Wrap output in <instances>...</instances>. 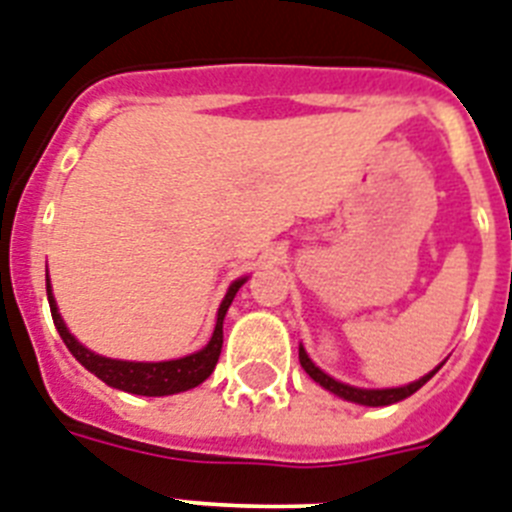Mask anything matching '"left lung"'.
<instances>
[{"instance_id": "obj_1", "label": "left lung", "mask_w": 512, "mask_h": 512, "mask_svg": "<svg viewBox=\"0 0 512 512\" xmlns=\"http://www.w3.org/2000/svg\"><path fill=\"white\" fill-rule=\"evenodd\" d=\"M298 358H301V366L306 369V374L314 382H319L324 387V390L329 392H335V395H340V398L350 400V403H361V405H392V403H398V400L408 398V395H413L416 390H421L429 379L434 377L439 371L437 369L432 371V374H426V377H421L418 382L408 384V387H395V390H358V387H350V384H342V382H335L332 377H327L319 366H314L311 363V358L306 356V350L298 348Z\"/></svg>"}]
</instances>
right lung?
Returning <instances> with one entry per match:
<instances>
[{"mask_svg":"<svg viewBox=\"0 0 512 512\" xmlns=\"http://www.w3.org/2000/svg\"><path fill=\"white\" fill-rule=\"evenodd\" d=\"M246 280L232 282L230 290H227L225 301L219 306L217 314V327H214V335H211L209 345L204 350H198L193 356L177 358V361H162V363H133V361H114V358H104L91 353L88 348H83L78 340H75L70 332H67L65 322L57 311V303H54L52 287L46 280V298H49V308H52L54 327H57L59 337L65 340L67 350L78 358L83 366H86L91 374L107 382L109 387H117V390H125L130 395H149V398H162V395H175V392H185L190 387H198V384L209 379V374L214 371L219 361V353H222V322H225L227 308H230L232 298L238 293V287Z\"/></svg>","mask_w":512,"mask_h":512,"instance_id":"add662e5","label":"right lung"}]
</instances>
